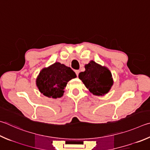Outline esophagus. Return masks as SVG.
Instances as JSON below:
<instances>
[{
  "label": "esophagus",
  "instance_id": "34e87169",
  "mask_svg": "<svg viewBox=\"0 0 150 150\" xmlns=\"http://www.w3.org/2000/svg\"><path fill=\"white\" fill-rule=\"evenodd\" d=\"M79 72L80 71L79 70H75V73H76V75H77V77L79 76Z\"/></svg>",
  "mask_w": 150,
  "mask_h": 150
}]
</instances>
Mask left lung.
Returning a JSON list of instances; mask_svg holds the SVG:
<instances>
[{
  "mask_svg": "<svg viewBox=\"0 0 150 150\" xmlns=\"http://www.w3.org/2000/svg\"><path fill=\"white\" fill-rule=\"evenodd\" d=\"M85 71L79 75L89 91L96 96H103L110 91L113 84L112 75L107 67L94 61L86 64Z\"/></svg>",
  "mask_w": 150,
  "mask_h": 150,
  "instance_id": "left-lung-1",
  "label": "left lung"
}]
</instances>
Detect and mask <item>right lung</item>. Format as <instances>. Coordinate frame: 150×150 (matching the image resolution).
<instances>
[{"label": "right lung", "instance_id": "right-lung-1", "mask_svg": "<svg viewBox=\"0 0 150 150\" xmlns=\"http://www.w3.org/2000/svg\"><path fill=\"white\" fill-rule=\"evenodd\" d=\"M75 77L77 75L70 67L56 62L40 71L36 84L44 96L57 98L63 96L68 81Z\"/></svg>", "mask_w": 150, "mask_h": 150}]
</instances>
